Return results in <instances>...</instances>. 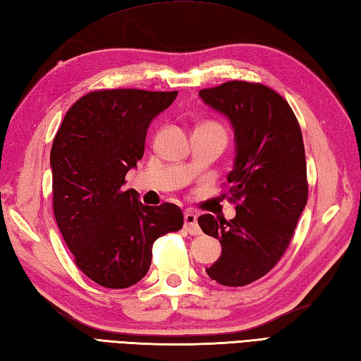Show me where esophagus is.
I'll use <instances>...</instances> for the list:
<instances>
[{
	"mask_svg": "<svg viewBox=\"0 0 361 361\" xmlns=\"http://www.w3.org/2000/svg\"><path fill=\"white\" fill-rule=\"evenodd\" d=\"M197 213L192 209H188L185 213V228L186 231H189L190 235H200V227L199 224H197Z\"/></svg>",
	"mask_w": 361,
	"mask_h": 361,
	"instance_id": "esophagus-1",
	"label": "esophagus"
}]
</instances>
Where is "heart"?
<instances>
[{"label":"heart","mask_w":361,"mask_h":361,"mask_svg":"<svg viewBox=\"0 0 361 361\" xmlns=\"http://www.w3.org/2000/svg\"><path fill=\"white\" fill-rule=\"evenodd\" d=\"M200 126H211V128H217V130H221V131H224V128L221 125H217V123H214V122H208V123H203V125H200ZM225 133V131H224Z\"/></svg>","instance_id":"b5f03b06"}]
</instances>
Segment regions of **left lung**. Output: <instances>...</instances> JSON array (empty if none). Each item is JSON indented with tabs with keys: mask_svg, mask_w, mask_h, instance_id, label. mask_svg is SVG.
<instances>
[{
	"mask_svg": "<svg viewBox=\"0 0 361 361\" xmlns=\"http://www.w3.org/2000/svg\"><path fill=\"white\" fill-rule=\"evenodd\" d=\"M199 95L228 117L236 140L235 166L227 176L236 216L231 221L199 217L204 235L222 245L221 258L207 274L224 286H245L279 263L305 209L302 131L291 106L264 84L228 81Z\"/></svg>",
	"mask_w": 361,
	"mask_h": 361,
	"instance_id": "1",
	"label": "left lung"
}]
</instances>
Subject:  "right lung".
<instances>
[{"instance_id": "obj_1", "label": "right lung", "mask_w": 361, "mask_h": 361, "mask_svg": "<svg viewBox=\"0 0 361 361\" xmlns=\"http://www.w3.org/2000/svg\"><path fill=\"white\" fill-rule=\"evenodd\" d=\"M178 92L94 90L67 111L49 164L53 211L82 274L104 288L136 285L152 264L153 243L183 227L173 203L148 207L125 175L144 157L152 120Z\"/></svg>"}]
</instances>
